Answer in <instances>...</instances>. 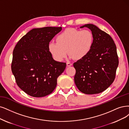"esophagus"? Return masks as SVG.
Listing matches in <instances>:
<instances>
[{
  "instance_id": "34e87169",
  "label": "esophagus",
  "mask_w": 129,
  "mask_h": 129,
  "mask_svg": "<svg viewBox=\"0 0 129 129\" xmlns=\"http://www.w3.org/2000/svg\"><path fill=\"white\" fill-rule=\"evenodd\" d=\"M66 65H67L68 66H71L72 65V64L70 63V62H67V63H66Z\"/></svg>"
}]
</instances>
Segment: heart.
<instances>
[{"label":"heart","instance_id":"1","mask_svg":"<svg viewBox=\"0 0 129 129\" xmlns=\"http://www.w3.org/2000/svg\"><path fill=\"white\" fill-rule=\"evenodd\" d=\"M93 40L91 32L87 30L68 28L56 37L57 43H49L48 49L57 61L63 60L67 55V51L71 58L80 60L90 52Z\"/></svg>","mask_w":129,"mask_h":129}]
</instances>
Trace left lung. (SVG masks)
Listing matches in <instances>:
<instances>
[{"instance_id":"1","label":"left lung","mask_w":129,"mask_h":129,"mask_svg":"<svg viewBox=\"0 0 129 129\" xmlns=\"http://www.w3.org/2000/svg\"><path fill=\"white\" fill-rule=\"evenodd\" d=\"M91 31L93 44L88 54L73 64L74 82L81 92L92 94L107 89L115 78L118 65L116 47L112 37L92 24H85Z\"/></svg>"}]
</instances>
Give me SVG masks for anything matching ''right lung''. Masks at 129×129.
<instances>
[{
    "mask_svg": "<svg viewBox=\"0 0 129 129\" xmlns=\"http://www.w3.org/2000/svg\"><path fill=\"white\" fill-rule=\"evenodd\" d=\"M61 27L33 28L18 41L13 52L11 69L18 86L27 94L42 97L55 89L66 64L55 60L48 45Z\"/></svg>",
    "mask_w": 129,
    "mask_h": 129,
    "instance_id": "add662e5",
    "label": "right lung"
}]
</instances>
